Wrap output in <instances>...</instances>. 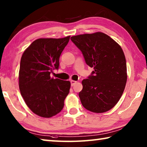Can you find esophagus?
I'll use <instances>...</instances> for the list:
<instances>
[{"mask_svg": "<svg viewBox=\"0 0 147 147\" xmlns=\"http://www.w3.org/2000/svg\"><path fill=\"white\" fill-rule=\"evenodd\" d=\"M76 84V81L71 80V86H74Z\"/></svg>", "mask_w": 147, "mask_h": 147, "instance_id": "1", "label": "esophagus"}]
</instances>
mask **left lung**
<instances>
[{"mask_svg":"<svg viewBox=\"0 0 147 147\" xmlns=\"http://www.w3.org/2000/svg\"><path fill=\"white\" fill-rule=\"evenodd\" d=\"M86 64L94 70L82 82L79 93L82 106L94 113H104L118 102L127 80L126 61L121 47L102 32L73 36Z\"/></svg>","mask_w":147,"mask_h":147,"instance_id":"left-lung-1","label":"left lung"}]
</instances>
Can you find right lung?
Returning a JSON list of instances; mask_svg holds the SVG:
<instances>
[{"mask_svg": "<svg viewBox=\"0 0 147 147\" xmlns=\"http://www.w3.org/2000/svg\"><path fill=\"white\" fill-rule=\"evenodd\" d=\"M70 36L35 40L21 59L19 86L28 108L42 117L49 118L62 110L70 89L69 81L51 78L53 70L59 69V56Z\"/></svg>", "mask_w": 147, "mask_h": 147, "instance_id": "obj_1", "label": "right lung"}]
</instances>
